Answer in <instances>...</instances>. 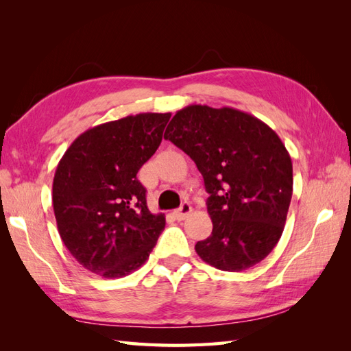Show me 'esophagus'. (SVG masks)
Returning a JSON list of instances; mask_svg holds the SVG:
<instances>
[{
	"instance_id": "1",
	"label": "esophagus",
	"mask_w": 351,
	"mask_h": 351,
	"mask_svg": "<svg viewBox=\"0 0 351 351\" xmlns=\"http://www.w3.org/2000/svg\"><path fill=\"white\" fill-rule=\"evenodd\" d=\"M190 212H192V206H190L189 202H183L182 206L174 210V215L178 221H183L187 218V215H190Z\"/></svg>"
}]
</instances>
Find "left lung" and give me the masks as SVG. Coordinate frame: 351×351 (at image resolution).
Returning a JSON list of instances; mask_svg holds the SVG:
<instances>
[{
    "label": "left lung",
    "instance_id": "8db88e82",
    "mask_svg": "<svg viewBox=\"0 0 351 351\" xmlns=\"http://www.w3.org/2000/svg\"><path fill=\"white\" fill-rule=\"evenodd\" d=\"M164 139L193 159L204 176L212 234L196 243L202 261L240 272L263 261L284 231L293 164L269 125L234 108L189 105Z\"/></svg>",
    "mask_w": 351,
    "mask_h": 351
}]
</instances>
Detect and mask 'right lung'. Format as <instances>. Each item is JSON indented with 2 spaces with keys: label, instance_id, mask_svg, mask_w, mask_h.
Wrapping results in <instances>:
<instances>
[{
  "label": "right lung",
  "instance_id": "add662e5",
  "mask_svg": "<svg viewBox=\"0 0 351 351\" xmlns=\"http://www.w3.org/2000/svg\"><path fill=\"white\" fill-rule=\"evenodd\" d=\"M171 114L143 112L82 133L58 162L52 206L62 243L83 268L121 278L149 258L165 227L136 174L161 145Z\"/></svg>",
  "mask_w": 351,
  "mask_h": 351
}]
</instances>
